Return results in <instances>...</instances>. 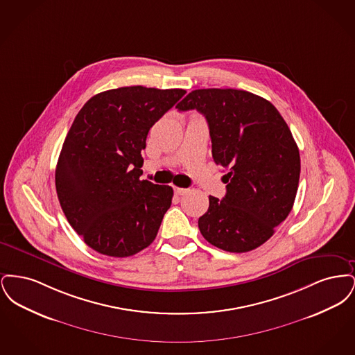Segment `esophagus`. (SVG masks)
I'll use <instances>...</instances> for the list:
<instances>
[{
	"label": "esophagus",
	"mask_w": 355,
	"mask_h": 355,
	"mask_svg": "<svg viewBox=\"0 0 355 355\" xmlns=\"http://www.w3.org/2000/svg\"><path fill=\"white\" fill-rule=\"evenodd\" d=\"M187 190H189V189H185V187H177V186L174 187V193H175L177 196H184L185 193H187Z\"/></svg>",
	"instance_id": "1"
}]
</instances>
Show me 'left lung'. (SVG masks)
Listing matches in <instances>:
<instances>
[{"mask_svg": "<svg viewBox=\"0 0 355 355\" xmlns=\"http://www.w3.org/2000/svg\"><path fill=\"white\" fill-rule=\"evenodd\" d=\"M206 117L213 159L229 169L226 196L209 197L198 227L213 246L245 253L265 243L286 220L298 190L301 158L271 102L236 89H198L177 105Z\"/></svg>", "mask_w": 355, "mask_h": 355, "instance_id": "8db88e82", "label": "left lung"}]
</instances>
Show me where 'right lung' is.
I'll return each instance as SVG.
<instances>
[{"instance_id": "1", "label": "right lung", "mask_w": 355, "mask_h": 355, "mask_svg": "<svg viewBox=\"0 0 355 355\" xmlns=\"http://www.w3.org/2000/svg\"><path fill=\"white\" fill-rule=\"evenodd\" d=\"M184 89L125 86L96 94L69 129L55 190L70 226L93 250L130 257L148 248L171 205L173 189L139 180L153 125Z\"/></svg>"}]
</instances>
